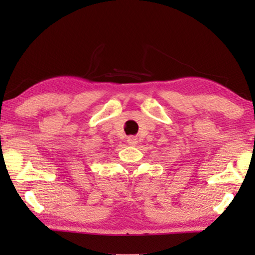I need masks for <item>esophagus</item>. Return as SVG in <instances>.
Returning <instances> with one entry per match:
<instances>
[{
  "instance_id": "34e87169",
  "label": "esophagus",
  "mask_w": 255,
  "mask_h": 255,
  "mask_svg": "<svg viewBox=\"0 0 255 255\" xmlns=\"http://www.w3.org/2000/svg\"><path fill=\"white\" fill-rule=\"evenodd\" d=\"M127 142L129 145H136L137 144V137L136 136H128Z\"/></svg>"
}]
</instances>
